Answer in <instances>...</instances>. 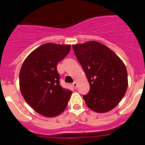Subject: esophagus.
<instances>
[{
  "label": "esophagus",
  "instance_id": "obj_1",
  "mask_svg": "<svg viewBox=\"0 0 145 145\" xmlns=\"http://www.w3.org/2000/svg\"><path fill=\"white\" fill-rule=\"evenodd\" d=\"M72 86L74 88H76V87H77V83H76V82L74 81V83H72Z\"/></svg>",
  "mask_w": 145,
  "mask_h": 145
}]
</instances>
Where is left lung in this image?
<instances>
[{"label":"left lung","mask_w":145,"mask_h":145,"mask_svg":"<svg viewBox=\"0 0 145 145\" xmlns=\"http://www.w3.org/2000/svg\"><path fill=\"white\" fill-rule=\"evenodd\" d=\"M85 71L90 90L83 95L87 106L98 113L112 110L122 100L128 88V73L123 61L97 41L73 45Z\"/></svg>","instance_id":"left-lung-1"}]
</instances>
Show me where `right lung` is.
Listing matches in <instances>:
<instances>
[{
	"instance_id": "1",
	"label": "right lung",
	"mask_w": 145,
	"mask_h": 145,
	"mask_svg": "<svg viewBox=\"0 0 145 145\" xmlns=\"http://www.w3.org/2000/svg\"><path fill=\"white\" fill-rule=\"evenodd\" d=\"M70 49V45L45 43L31 52L22 65V95L42 116H58L68 105L72 92L60 86L57 65L68 55Z\"/></svg>"
}]
</instances>
